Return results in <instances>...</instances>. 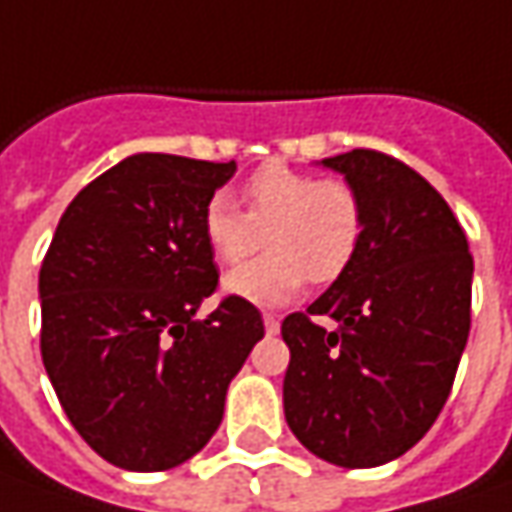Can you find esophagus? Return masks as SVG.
<instances>
[{
  "instance_id": "1",
  "label": "esophagus",
  "mask_w": 512,
  "mask_h": 512,
  "mask_svg": "<svg viewBox=\"0 0 512 512\" xmlns=\"http://www.w3.org/2000/svg\"><path fill=\"white\" fill-rule=\"evenodd\" d=\"M263 326H266V334H277L280 331V317L277 314H263Z\"/></svg>"
}]
</instances>
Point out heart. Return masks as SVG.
<instances>
[{"label":"heart","instance_id":"b5f03b06","mask_svg":"<svg viewBox=\"0 0 512 512\" xmlns=\"http://www.w3.org/2000/svg\"><path fill=\"white\" fill-rule=\"evenodd\" d=\"M201 235L221 266H238L266 240V252L223 277V291L252 306H283L311 280H340L360 252L365 206L340 178L263 164L243 184V209L218 192L203 203Z\"/></svg>","mask_w":512,"mask_h":512}]
</instances>
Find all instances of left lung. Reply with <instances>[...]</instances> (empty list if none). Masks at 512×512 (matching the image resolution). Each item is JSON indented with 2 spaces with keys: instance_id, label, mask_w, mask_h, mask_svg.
<instances>
[{
  "instance_id": "8db88e82",
  "label": "left lung",
  "mask_w": 512,
  "mask_h": 512,
  "mask_svg": "<svg viewBox=\"0 0 512 512\" xmlns=\"http://www.w3.org/2000/svg\"><path fill=\"white\" fill-rule=\"evenodd\" d=\"M320 164L360 192L365 235L351 269L283 320V411L314 456L377 467L414 448L448 402L470 334L473 257L445 198L408 164L377 150Z\"/></svg>"
}]
</instances>
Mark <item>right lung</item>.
<instances>
[{
  "label": "right lung",
  "mask_w": 512,
  "mask_h": 512,
  "mask_svg": "<svg viewBox=\"0 0 512 512\" xmlns=\"http://www.w3.org/2000/svg\"><path fill=\"white\" fill-rule=\"evenodd\" d=\"M138 152L64 209L42 272V360L64 414L101 459L155 473L192 459L263 337L252 303L223 297L201 235L203 203L232 175Z\"/></svg>",
  "instance_id": "add662e5"
}]
</instances>
